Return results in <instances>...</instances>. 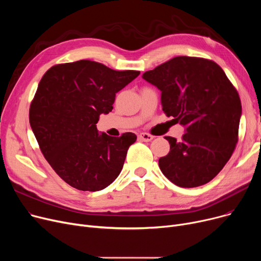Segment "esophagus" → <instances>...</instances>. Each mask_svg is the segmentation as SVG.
Returning a JSON list of instances; mask_svg holds the SVG:
<instances>
[{"instance_id": "1", "label": "esophagus", "mask_w": 261, "mask_h": 261, "mask_svg": "<svg viewBox=\"0 0 261 261\" xmlns=\"http://www.w3.org/2000/svg\"><path fill=\"white\" fill-rule=\"evenodd\" d=\"M139 140H141L143 142H150V141L153 140V135L143 132V133L139 134Z\"/></svg>"}]
</instances>
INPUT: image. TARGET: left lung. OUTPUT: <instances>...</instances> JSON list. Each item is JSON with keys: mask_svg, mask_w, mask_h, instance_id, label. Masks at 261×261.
I'll list each match as a JSON object with an SVG mask.
<instances>
[{"mask_svg": "<svg viewBox=\"0 0 261 261\" xmlns=\"http://www.w3.org/2000/svg\"><path fill=\"white\" fill-rule=\"evenodd\" d=\"M161 92L163 111L186 128L182 141L165 136L170 151L159 160L163 174L184 188L212 181L238 142L241 101L215 61L179 56L143 74Z\"/></svg>", "mask_w": 261, "mask_h": 261, "instance_id": "left-lung-1", "label": "left lung"}]
</instances>
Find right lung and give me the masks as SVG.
<instances>
[{"label": "right lung", "instance_id": "add662e5", "mask_svg": "<svg viewBox=\"0 0 261 261\" xmlns=\"http://www.w3.org/2000/svg\"><path fill=\"white\" fill-rule=\"evenodd\" d=\"M140 75L79 60L51 66L41 78L30 108V122L51 168L72 187L98 191L120 173L132 132L99 134L100 114L112 111L116 93Z\"/></svg>", "mask_w": 261, "mask_h": 261}]
</instances>
